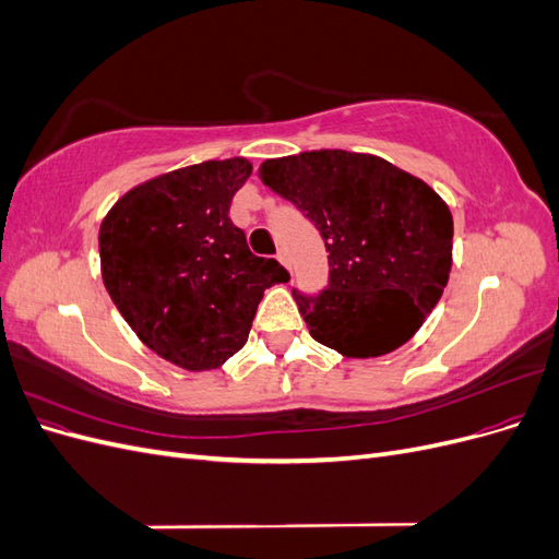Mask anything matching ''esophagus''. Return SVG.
<instances>
[{
	"label": "esophagus",
	"mask_w": 559,
	"mask_h": 559,
	"mask_svg": "<svg viewBox=\"0 0 559 559\" xmlns=\"http://www.w3.org/2000/svg\"><path fill=\"white\" fill-rule=\"evenodd\" d=\"M277 261H280L286 270H292V257H289V251H286L284 247L277 251Z\"/></svg>",
	"instance_id": "obj_1"
}]
</instances>
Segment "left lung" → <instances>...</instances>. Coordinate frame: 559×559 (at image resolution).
<instances>
[{
    "label": "left lung",
    "instance_id": "1",
    "mask_svg": "<svg viewBox=\"0 0 559 559\" xmlns=\"http://www.w3.org/2000/svg\"><path fill=\"white\" fill-rule=\"evenodd\" d=\"M259 177L326 245L329 284L319 294L294 289L314 341L354 359L411 341L452 267V214L431 186L341 148L265 160Z\"/></svg>",
    "mask_w": 559,
    "mask_h": 559
}]
</instances>
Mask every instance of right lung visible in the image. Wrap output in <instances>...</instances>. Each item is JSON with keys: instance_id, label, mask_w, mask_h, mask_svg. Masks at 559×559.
Here are the masks:
<instances>
[{"instance_id": "obj_1", "label": "right lung", "mask_w": 559, "mask_h": 559, "mask_svg": "<svg viewBox=\"0 0 559 559\" xmlns=\"http://www.w3.org/2000/svg\"><path fill=\"white\" fill-rule=\"evenodd\" d=\"M247 158L207 160L151 179L99 226L103 280L118 312L158 357L186 370L242 349L263 292L289 273L253 257L228 216Z\"/></svg>"}]
</instances>
